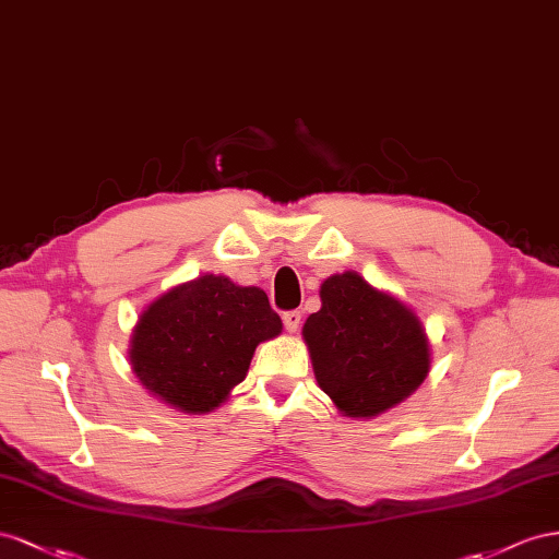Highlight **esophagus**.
<instances>
[{"instance_id": "34e87169", "label": "esophagus", "mask_w": 559, "mask_h": 559, "mask_svg": "<svg viewBox=\"0 0 559 559\" xmlns=\"http://www.w3.org/2000/svg\"><path fill=\"white\" fill-rule=\"evenodd\" d=\"M283 325L288 332H297L299 325H301V313L299 311H288L283 313Z\"/></svg>"}]
</instances>
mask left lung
<instances>
[{
    "label": "left lung",
    "instance_id": "obj_1",
    "mask_svg": "<svg viewBox=\"0 0 559 559\" xmlns=\"http://www.w3.org/2000/svg\"><path fill=\"white\" fill-rule=\"evenodd\" d=\"M301 337L318 386L350 419H372L417 391L430 372V342L419 316L358 271L323 281L321 309Z\"/></svg>",
    "mask_w": 559,
    "mask_h": 559
}]
</instances>
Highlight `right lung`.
I'll return each instance as SVG.
<instances>
[{
	"mask_svg": "<svg viewBox=\"0 0 559 559\" xmlns=\"http://www.w3.org/2000/svg\"><path fill=\"white\" fill-rule=\"evenodd\" d=\"M281 330L264 290L203 274L158 295L140 313L131 370L156 401L185 414H209L246 379L258 344Z\"/></svg>",
	"mask_w": 559,
	"mask_h": 559,
	"instance_id": "obj_1",
	"label": "right lung"
}]
</instances>
